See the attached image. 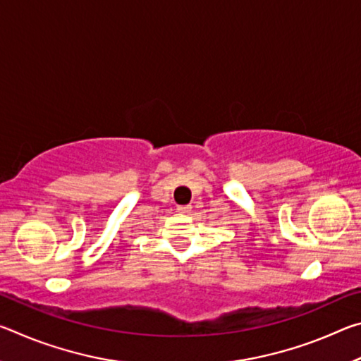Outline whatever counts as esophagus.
<instances>
[{"instance_id":"obj_1","label":"esophagus","mask_w":361,"mask_h":361,"mask_svg":"<svg viewBox=\"0 0 361 361\" xmlns=\"http://www.w3.org/2000/svg\"><path fill=\"white\" fill-rule=\"evenodd\" d=\"M192 207L191 205H178L176 207V212L181 213V215H188V213H191Z\"/></svg>"}]
</instances>
